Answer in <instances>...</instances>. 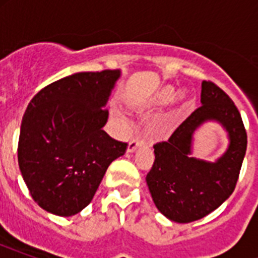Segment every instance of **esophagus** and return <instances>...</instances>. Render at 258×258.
Masks as SVG:
<instances>
[{"label": "esophagus", "instance_id": "obj_1", "mask_svg": "<svg viewBox=\"0 0 258 258\" xmlns=\"http://www.w3.org/2000/svg\"><path fill=\"white\" fill-rule=\"evenodd\" d=\"M142 145H146V139L143 137H141V135H138V137L133 138V139H131V142H130L128 151L130 153H133L134 150L137 149L138 146H142Z\"/></svg>", "mask_w": 258, "mask_h": 258}]
</instances>
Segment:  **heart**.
Segmentation results:
<instances>
[{"label": "heart", "mask_w": 258, "mask_h": 258, "mask_svg": "<svg viewBox=\"0 0 258 258\" xmlns=\"http://www.w3.org/2000/svg\"><path fill=\"white\" fill-rule=\"evenodd\" d=\"M175 88H172V87H166V88H163L159 92V95H158V101L159 103H169V101H171L174 97H175Z\"/></svg>", "instance_id": "obj_1"}]
</instances>
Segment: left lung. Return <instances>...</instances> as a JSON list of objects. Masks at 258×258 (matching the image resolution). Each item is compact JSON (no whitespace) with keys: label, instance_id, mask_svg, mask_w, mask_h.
Wrapping results in <instances>:
<instances>
[{"label":"left lung","instance_id":"left-lung-1","mask_svg":"<svg viewBox=\"0 0 258 258\" xmlns=\"http://www.w3.org/2000/svg\"><path fill=\"white\" fill-rule=\"evenodd\" d=\"M201 103L167 141L154 145L155 159L146 176L158 210L179 224L204 218L232 196L248 145L240 111L220 87L204 80ZM206 120L220 121L231 141L214 164L189 157L192 134Z\"/></svg>","mask_w":258,"mask_h":258}]
</instances>
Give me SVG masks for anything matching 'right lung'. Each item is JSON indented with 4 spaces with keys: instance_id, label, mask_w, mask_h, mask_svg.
Wrapping results in <instances>:
<instances>
[{
    "instance_id": "1",
    "label": "right lung",
    "mask_w": 258,
    "mask_h": 258,
    "mask_svg": "<svg viewBox=\"0 0 258 258\" xmlns=\"http://www.w3.org/2000/svg\"><path fill=\"white\" fill-rule=\"evenodd\" d=\"M119 70L79 72L34 95L22 117L18 165L32 198L70 217L88 206L111 162L127 143L103 130Z\"/></svg>"
}]
</instances>
